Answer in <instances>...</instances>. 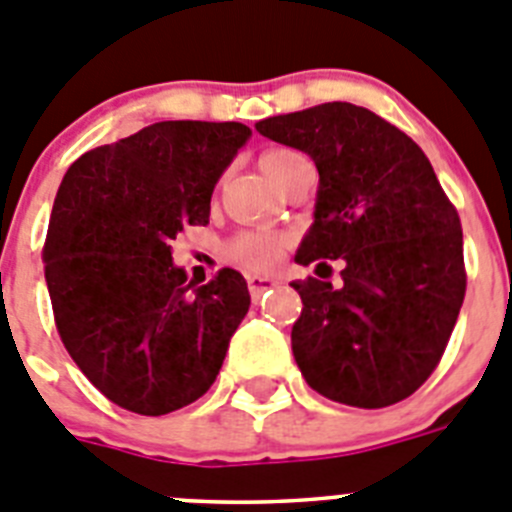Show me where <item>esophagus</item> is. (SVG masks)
<instances>
[{
    "instance_id": "obj_1",
    "label": "esophagus",
    "mask_w": 512,
    "mask_h": 512,
    "mask_svg": "<svg viewBox=\"0 0 512 512\" xmlns=\"http://www.w3.org/2000/svg\"><path fill=\"white\" fill-rule=\"evenodd\" d=\"M275 285H278V280L270 278V275H250V278H247V288H250L252 301H257L262 293H267V290L275 288Z\"/></svg>"
}]
</instances>
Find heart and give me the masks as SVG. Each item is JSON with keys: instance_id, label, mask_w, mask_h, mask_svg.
I'll use <instances>...</instances> for the list:
<instances>
[{"instance_id": "heart-1", "label": "heart", "mask_w": 512, "mask_h": 512, "mask_svg": "<svg viewBox=\"0 0 512 512\" xmlns=\"http://www.w3.org/2000/svg\"><path fill=\"white\" fill-rule=\"evenodd\" d=\"M301 158V155L290 153V150H265L260 155V168L267 178L275 176L280 168L290 163V160ZM285 250V237L280 234H265V232H247L232 242V257L239 265L250 267V270H267L280 260Z\"/></svg>"}]
</instances>
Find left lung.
Wrapping results in <instances>:
<instances>
[{"mask_svg":"<svg viewBox=\"0 0 512 512\" xmlns=\"http://www.w3.org/2000/svg\"><path fill=\"white\" fill-rule=\"evenodd\" d=\"M255 130L319 170L298 265L342 260V285L290 283L303 301L290 331L301 375L354 408L408 398L439 365L467 290L459 214L434 168L405 132L347 101L267 117Z\"/></svg>","mask_w":512,"mask_h":512,"instance_id":"1","label":"left lung"}]
</instances>
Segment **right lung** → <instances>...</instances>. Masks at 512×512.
Wrapping results in <instances>:
<instances>
[{
	"mask_svg": "<svg viewBox=\"0 0 512 512\" xmlns=\"http://www.w3.org/2000/svg\"><path fill=\"white\" fill-rule=\"evenodd\" d=\"M250 135L239 122H155L63 176L43 250L55 326L119 408L165 416L222 370L250 311L247 280L224 267L193 283L173 265L170 239L209 224L214 186Z\"/></svg>",
	"mask_w": 512,
	"mask_h": 512,
	"instance_id": "obj_1",
	"label": "right lung"
}]
</instances>
